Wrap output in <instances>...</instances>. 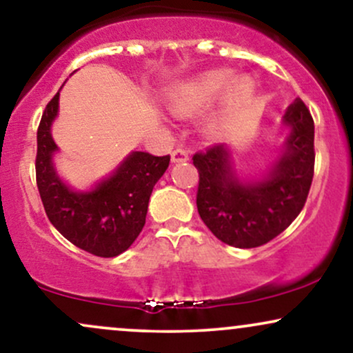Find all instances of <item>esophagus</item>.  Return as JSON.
Returning a JSON list of instances; mask_svg holds the SVG:
<instances>
[{
	"instance_id": "esophagus-1",
	"label": "esophagus",
	"mask_w": 353,
	"mask_h": 353,
	"mask_svg": "<svg viewBox=\"0 0 353 353\" xmlns=\"http://www.w3.org/2000/svg\"><path fill=\"white\" fill-rule=\"evenodd\" d=\"M171 161L172 163H185V161H189V152L184 150H174L171 154Z\"/></svg>"
}]
</instances>
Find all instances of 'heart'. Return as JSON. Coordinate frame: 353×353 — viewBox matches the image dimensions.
<instances>
[{"label":"heart","instance_id":"1","mask_svg":"<svg viewBox=\"0 0 353 353\" xmlns=\"http://www.w3.org/2000/svg\"><path fill=\"white\" fill-rule=\"evenodd\" d=\"M223 90L220 117H227L252 99L254 82L248 75L233 79V72L228 69L210 70L177 87L169 97L168 107L177 117H194L209 107Z\"/></svg>","mask_w":353,"mask_h":353}]
</instances>
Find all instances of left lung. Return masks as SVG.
I'll return each mask as SVG.
<instances>
[{
	"mask_svg": "<svg viewBox=\"0 0 353 353\" xmlns=\"http://www.w3.org/2000/svg\"><path fill=\"white\" fill-rule=\"evenodd\" d=\"M283 125L290 134L266 176L245 181L233 169L227 144L195 152L197 210L223 243L254 248L278 236L303 210L314 176V120L303 100L288 107Z\"/></svg>",
	"mask_w": 353,
	"mask_h": 353,
	"instance_id": "obj_1",
	"label": "left lung"
}]
</instances>
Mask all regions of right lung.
Returning a JSON list of instances; mask_svg holds the SVG:
<instances>
[{
	"instance_id": "right-lung-1",
	"label": "right lung",
	"mask_w": 353,
	"mask_h": 353,
	"mask_svg": "<svg viewBox=\"0 0 353 353\" xmlns=\"http://www.w3.org/2000/svg\"><path fill=\"white\" fill-rule=\"evenodd\" d=\"M59 112V93L49 101L37 128L36 181L50 223L85 252L113 258L126 252L146 223L148 203L169 156L133 151L108 177L90 190H74L57 176V144L50 126Z\"/></svg>"
}]
</instances>
